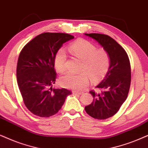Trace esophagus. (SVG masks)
Returning a JSON list of instances; mask_svg holds the SVG:
<instances>
[{
    "instance_id": "obj_1",
    "label": "esophagus",
    "mask_w": 148,
    "mask_h": 148,
    "mask_svg": "<svg viewBox=\"0 0 148 148\" xmlns=\"http://www.w3.org/2000/svg\"><path fill=\"white\" fill-rule=\"evenodd\" d=\"M72 93L74 95H82L83 93V92H82V91H80V92H77V91H72Z\"/></svg>"
}]
</instances>
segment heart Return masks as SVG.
<instances>
[{"instance_id":"1","label":"heart","mask_w":148,"mask_h":148,"mask_svg":"<svg viewBox=\"0 0 148 148\" xmlns=\"http://www.w3.org/2000/svg\"><path fill=\"white\" fill-rule=\"evenodd\" d=\"M68 51L73 57L83 61L80 71L85 73H66L59 78V84L62 87L75 91L82 90L89 85V78L93 81H98L107 74L111 59L105 50L97 49L96 46L89 41L78 40L70 45ZM66 61L65 52L63 50H59L54 59L57 72H62L65 70Z\"/></svg>"}]
</instances>
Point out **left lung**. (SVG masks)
Returning a JSON list of instances; mask_svg holds the SVG:
<instances>
[{"instance_id":"8db88e82","label":"left lung","mask_w":148,"mask_h":148,"mask_svg":"<svg viewBox=\"0 0 148 148\" xmlns=\"http://www.w3.org/2000/svg\"><path fill=\"white\" fill-rule=\"evenodd\" d=\"M85 35L98 42L107 51L111 59L107 74L96 86L101 92L89 91L93 100L85 107L86 113L91 117L106 119L117 113L128 96L131 81L130 61L124 48L108 35L100 33Z\"/></svg>"}]
</instances>
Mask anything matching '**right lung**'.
Here are the masks:
<instances>
[{
    "instance_id": "right-lung-1",
    "label": "right lung",
    "mask_w": 148,
    "mask_h": 148,
    "mask_svg": "<svg viewBox=\"0 0 148 148\" xmlns=\"http://www.w3.org/2000/svg\"><path fill=\"white\" fill-rule=\"evenodd\" d=\"M74 36L61 33H44L24 46L17 64L16 76L24 103L34 115L48 117L61 109L72 94L64 89L52 88L55 83L54 59L63 44Z\"/></svg>"
}]
</instances>
